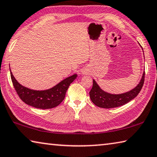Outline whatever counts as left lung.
Here are the masks:
<instances>
[{"label":"left lung","instance_id":"obj_1","mask_svg":"<svg viewBox=\"0 0 157 157\" xmlns=\"http://www.w3.org/2000/svg\"><path fill=\"white\" fill-rule=\"evenodd\" d=\"M143 49V48H142ZM145 79V71L139 84L129 91L121 94H111L100 88L94 79H93V86L89 92L90 98L95 105L101 108L110 109L121 107L134 99L141 90Z\"/></svg>","mask_w":157,"mask_h":157}]
</instances>
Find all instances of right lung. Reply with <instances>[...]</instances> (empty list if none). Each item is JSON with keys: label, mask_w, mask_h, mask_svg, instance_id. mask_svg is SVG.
<instances>
[{"label": "right lung", "mask_w": 157, "mask_h": 157, "mask_svg": "<svg viewBox=\"0 0 157 157\" xmlns=\"http://www.w3.org/2000/svg\"><path fill=\"white\" fill-rule=\"evenodd\" d=\"M10 75L14 89L21 99L25 104L42 109L54 108L59 105L64 99L66 91L70 84L75 80L78 75L74 74L68 77L49 89L36 91L28 89L18 83L13 75L11 70Z\"/></svg>", "instance_id": "add662e5"}]
</instances>
